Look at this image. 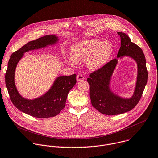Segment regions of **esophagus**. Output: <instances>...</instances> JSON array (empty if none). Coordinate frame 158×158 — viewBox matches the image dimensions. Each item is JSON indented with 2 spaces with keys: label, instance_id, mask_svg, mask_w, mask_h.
<instances>
[{
  "label": "esophagus",
  "instance_id": "34e87169",
  "mask_svg": "<svg viewBox=\"0 0 158 158\" xmlns=\"http://www.w3.org/2000/svg\"><path fill=\"white\" fill-rule=\"evenodd\" d=\"M85 79V77L82 74H79L77 76V80L78 81H82V80H84Z\"/></svg>",
  "mask_w": 158,
  "mask_h": 158
}]
</instances>
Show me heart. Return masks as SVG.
I'll use <instances>...</instances> for the list:
<instances>
[{
	"mask_svg": "<svg viewBox=\"0 0 158 158\" xmlns=\"http://www.w3.org/2000/svg\"><path fill=\"white\" fill-rule=\"evenodd\" d=\"M113 52L112 45L107 41L89 40L74 46L71 52L73 61L79 62L87 60L88 66L96 69L102 66L110 57Z\"/></svg>",
	"mask_w": 158,
	"mask_h": 158,
	"instance_id": "obj_1",
	"label": "heart"
}]
</instances>
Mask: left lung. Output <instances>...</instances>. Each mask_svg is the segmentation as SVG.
<instances>
[{
	"label": "left lung",
	"mask_w": 158,
	"mask_h": 158,
	"mask_svg": "<svg viewBox=\"0 0 158 158\" xmlns=\"http://www.w3.org/2000/svg\"><path fill=\"white\" fill-rule=\"evenodd\" d=\"M121 38V46L117 58L128 56L138 64V77L135 92L130 98L115 95L109 88L112 74L117 64L114 59L100 69L91 73L87 81L90 85V98L92 106L99 112L108 115H119L132 110L139 102L148 80L146 59L142 49L131 42L124 33H117Z\"/></svg>",
	"instance_id": "1"
}]
</instances>
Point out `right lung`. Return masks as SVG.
<instances>
[{"mask_svg":"<svg viewBox=\"0 0 158 158\" xmlns=\"http://www.w3.org/2000/svg\"><path fill=\"white\" fill-rule=\"evenodd\" d=\"M58 40L55 35H49L31 41L13 52L8 63L5 80L12 102L20 111L36 118H49L60 113L66 106L69 90L76 83V75L58 77L44 95L34 100H27L23 98L16 89L14 82L15 68L24 52L54 44Z\"/></svg>","mask_w":158,"mask_h":158,"instance_id":"add662e5","label":"right lung"}]
</instances>
